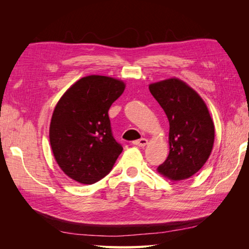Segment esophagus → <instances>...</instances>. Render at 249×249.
<instances>
[{
    "mask_svg": "<svg viewBox=\"0 0 249 249\" xmlns=\"http://www.w3.org/2000/svg\"><path fill=\"white\" fill-rule=\"evenodd\" d=\"M133 144H134V145H137V146H140V147L145 146V145L147 144V139L141 138V139H139V140H135V141L133 142Z\"/></svg>",
    "mask_w": 249,
    "mask_h": 249,
    "instance_id": "34e87169",
    "label": "esophagus"
}]
</instances>
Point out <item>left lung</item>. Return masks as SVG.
Returning a JSON list of instances; mask_svg holds the SVG:
<instances>
[{"label": "left lung", "mask_w": 249, "mask_h": 249, "mask_svg": "<svg viewBox=\"0 0 249 249\" xmlns=\"http://www.w3.org/2000/svg\"><path fill=\"white\" fill-rule=\"evenodd\" d=\"M169 122V155L158 171L172 180L195 175L209 159L215 137L213 120L198 93L178 79L149 85Z\"/></svg>", "instance_id": "1"}]
</instances>
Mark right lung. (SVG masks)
<instances>
[{"mask_svg":"<svg viewBox=\"0 0 249 249\" xmlns=\"http://www.w3.org/2000/svg\"><path fill=\"white\" fill-rule=\"evenodd\" d=\"M124 87L123 81L93 74L74 83L56 105L50 125L53 154L65 175L81 184L106 177L123 152L108 111Z\"/></svg>","mask_w":249,"mask_h":249,"instance_id":"1","label":"right lung"}]
</instances>
